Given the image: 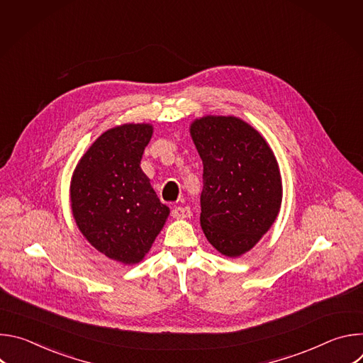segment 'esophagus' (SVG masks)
Returning a JSON list of instances; mask_svg holds the SVG:
<instances>
[{
	"label": "esophagus",
	"mask_w": 363,
	"mask_h": 363,
	"mask_svg": "<svg viewBox=\"0 0 363 363\" xmlns=\"http://www.w3.org/2000/svg\"><path fill=\"white\" fill-rule=\"evenodd\" d=\"M172 217L177 220H186L191 217L189 206H175L172 210Z\"/></svg>",
	"instance_id": "esophagus-1"
}]
</instances>
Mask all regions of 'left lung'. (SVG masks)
Returning a JSON list of instances; mask_svg holds the SVG:
<instances>
[{
  "label": "left lung",
  "mask_w": 363,
  "mask_h": 363,
  "mask_svg": "<svg viewBox=\"0 0 363 363\" xmlns=\"http://www.w3.org/2000/svg\"><path fill=\"white\" fill-rule=\"evenodd\" d=\"M189 133L203 165L201 227L225 257L250 251L274 224L283 185L274 152L237 116L206 115Z\"/></svg>",
  "instance_id": "1"
}]
</instances>
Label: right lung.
I'll list each match as a JSON object with an SVG mask.
<instances>
[{"mask_svg": "<svg viewBox=\"0 0 363 363\" xmlns=\"http://www.w3.org/2000/svg\"><path fill=\"white\" fill-rule=\"evenodd\" d=\"M152 133L150 123L108 129L84 152L72 175L77 228L99 252L122 264L143 260L169 216L140 168Z\"/></svg>", "mask_w": 363, "mask_h": 363, "instance_id": "right-lung-1", "label": "right lung"}]
</instances>
